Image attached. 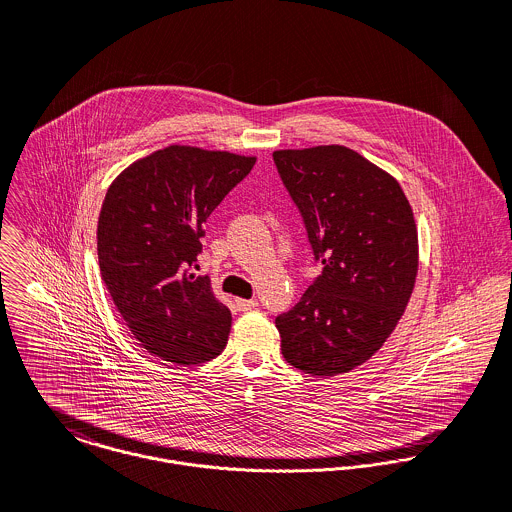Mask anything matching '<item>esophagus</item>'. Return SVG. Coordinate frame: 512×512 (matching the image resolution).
Here are the masks:
<instances>
[{"label":"esophagus","mask_w":512,"mask_h":512,"mask_svg":"<svg viewBox=\"0 0 512 512\" xmlns=\"http://www.w3.org/2000/svg\"><path fill=\"white\" fill-rule=\"evenodd\" d=\"M234 307L238 311H250L258 307V299H234Z\"/></svg>","instance_id":"34e87169"}]
</instances>
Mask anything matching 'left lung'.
I'll return each mask as SVG.
<instances>
[{
  "instance_id": "obj_1",
  "label": "left lung",
  "mask_w": 512,
  "mask_h": 512,
  "mask_svg": "<svg viewBox=\"0 0 512 512\" xmlns=\"http://www.w3.org/2000/svg\"><path fill=\"white\" fill-rule=\"evenodd\" d=\"M321 276L276 317L297 370L337 376L390 337L414 290L418 232L398 181L343 146L274 151Z\"/></svg>"
}]
</instances>
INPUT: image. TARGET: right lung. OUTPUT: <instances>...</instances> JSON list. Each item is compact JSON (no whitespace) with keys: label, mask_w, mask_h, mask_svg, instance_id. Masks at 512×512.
<instances>
[{"label":"right lung","mask_w":512,"mask_h":512,"mask_svg":"<svg viewBox=\"0 0 512 512\" xmlns=\"http://www.w3.org/2000/svg\"><path fill=\"white\" fill-rule=\"evenodd\" d=\"M256 157L169 146L124 169L98 219L102 280L147 353L201 365L226 347L232 315L197 276L203 224Z\"/></svg>","instance_id":"right-lung-1"}]
</instances>
